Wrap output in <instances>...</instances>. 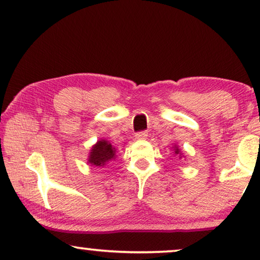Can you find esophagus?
Instances as JSON below:
<instances>
[{
	"mask_svg": "<svg viewBox=\"0 0 260 260\" xmlns=\"http://www.w3.org/2000/svg\"><path fill=\"white\" fill-rule=\"evenodd\" d=\"M148 137V133L147 131H140V133L136 134V138L137 140H145Z\"/></svg>",
	"mask_w": 260,
	"mask_h": 260,
	"instance_id": "obj_1",
	"label": "esophagus"
}]
</instances>
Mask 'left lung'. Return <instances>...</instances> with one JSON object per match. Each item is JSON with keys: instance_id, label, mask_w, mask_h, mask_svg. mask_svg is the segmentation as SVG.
Listing matches in <instances>:
<instances>
[{"instance_id": "1", "label": "left lung", "mask_w": 260, "mask_h": 260, "mask_svg": "<svg viewBox=\"0 0 260 260\" xmlns=\"http://www.w3.org/2000/svg\"><path fill=\"white\" fill-rule=\"evenodd\" d=\"M175 154H179V149L175 148Z\"/></svg>"}]
</instances>
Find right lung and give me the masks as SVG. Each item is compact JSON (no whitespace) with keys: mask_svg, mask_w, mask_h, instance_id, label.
<instances>
[{"mask_svg":"<svg viewBox=\"0 0 260 260\" xmlns=\"http://www.w3.org/2000/svg\"><path fill=\"white\" fill-rule=\"evenodd\" d=\"M116 150L112 147L111 143H109L108 141H98L97 144L92 148L90 157H88V162L92 166L95 167H103L106 162L111 161L112 158H115Z\"/></svg>","mask_w":260,"mask_h":260,"instance_id":"obj_1","label":"right lung"}]
</instances>
